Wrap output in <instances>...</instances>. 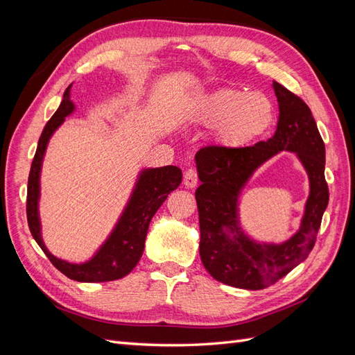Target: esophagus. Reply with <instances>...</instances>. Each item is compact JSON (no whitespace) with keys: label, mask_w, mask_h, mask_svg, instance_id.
Listing matches in <instances>:
<instances>
[{"label":"esophagus","mask_w":355,"mask_h":355,"mask_svg":"<svg viewBox=\"0 0 355 355\" xmlns=\"http://www.w3.org/2000/svg\"><path fill=\"white\" fill-rule=\"evenodd\" d=\"M198 184V175L194 168H188L184 173V185L187 188H196Z\"/></svg>","instance_id":"34e87169"}]
</instances>
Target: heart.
<instances>
[{"label": "heart", "instance_id": "b5f03b06", "mask_svg": "<svg viewBox=\"0 0 355 355\" xmlns=\"http://www.w3.org/2000/svg\"><path fill=\"white\" fill-rule=\"evenodd\" d=\"M192 118L200 125H216L214 139L219 145L244 148L271 130L275 106L262 92L223 87L204 94Z\"/></svg>", "mask_w": 355, "mask_h": 355}]
</instances>
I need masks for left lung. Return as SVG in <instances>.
<instances>
[{"mask_svg": "<svg viewBox=\"0 0 355 355\" xmlns=\"http://www.w3.org/2000/svg\"><path fill=\"white\" fill-rule=\"evenodd\" d=\"M278 101L277 130L266 142L245 148L207 146L196 154L201 185L196 191L200 256L209 274L223 284L261 290L304 262L315 244L329 204L324 178L326 148L308 105L272 81ZM282 150L297 154L310 180L300 230L283 243H259L239 222V196L254 171Z\"/></svg>", "mask_w": 355, "mask_h": 355, "instance_id": "8db88e82", "label": "left lung"}]
</instances>
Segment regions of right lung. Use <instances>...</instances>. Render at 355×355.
I'll return each mask as SVG.
<instances>
[{"label": "right lung", "instance_id": "right-lung-1", "mask_svg": "<svg viewBox=\"0 0 355 355\" xmlns=\"http://www.w3.org/2000/svg\"><path fill=\"white\" fill-rule=\"evenodd\" d=\"M69 84L58 111L46 124L42 130L37 153L29 171L28 196H26V216L32 237L46 253L50 262L71 280L81 283H103L114 282L132 272L142 257L145 249V240L155 211L159 209L170 194L182 182V170L176 166H164L157 168H142L139 171L136 184L128 198L123 213L118 218L114 230L103 241L89 261L81 263H72L51 254L44 244L41 235L40 220V178L42 159H44L50 137L67 120V116L75 111V105L71 101Z\"/></svg>", "mask_w": 355, "mask_h": 355}]
</instances>
